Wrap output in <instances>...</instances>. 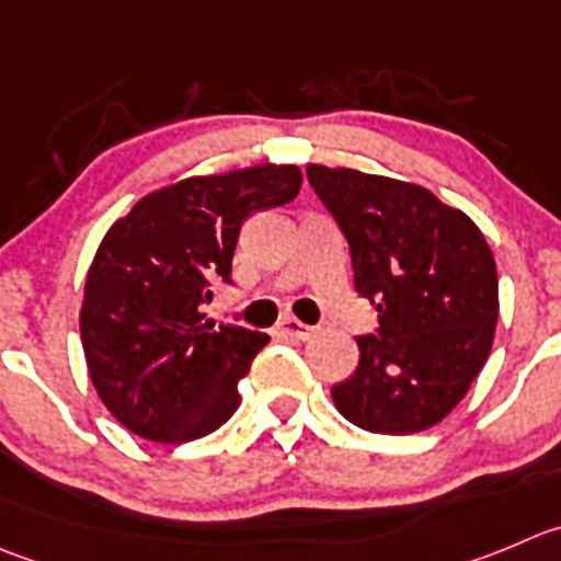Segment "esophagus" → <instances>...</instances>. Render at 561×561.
Instances as JSON below:
<instances>
[{
  "mask_svg": "<svg viewBox=\"0 0 561 561\" xmlns=\"http://www.w3.org/2000/svg\"><path fill=\"white\" fill-rule=\"evenodd\" d=\"M277 333L286 335V339L308 341L313 335V328H311V324H302L300 319H284V322L277 324Z\"/></svg>",
  "mask_w": 561,
  "mask_h": 561,
  "instance_id": "1",
  "label": "esophagus"
}]
</instances>
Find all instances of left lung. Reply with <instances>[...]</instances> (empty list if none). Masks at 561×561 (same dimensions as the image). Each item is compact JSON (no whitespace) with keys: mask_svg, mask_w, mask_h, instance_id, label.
<instances>
[{"mask_svg":"<svg viewBox=\"0 0 561 561\" xmlns=\"http://www.w3.org/2000/svg\"><path fill=\"white\" fill-rule=\"evenodd\" d=\"M350 242L357 295L380 328L357 339L350 380L330 388L360 430L410 435L460 404L482 371L499 322V275L482 231L408 181L350 168L306 170Z\"/></svg>","mask_w":561,"mask_h":561,"instance_id":"left-lung-1","label":"left lung"}]
</instances>
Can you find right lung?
<instances>
[{
  "mask_svg": "<svg viewBox=\"0 0 561 561\" xmlns=\"http://www.w3.org/2000/svg\"><path fill=\"white\" fill-rule=\"evenodd\" d=\"M295 164L192 175L151 192L101 239L79 311L101 402L135 435L186 444L226 424L239 380L270 335L206 319L215 284H231L239 228L295 201Z\"/></svg>",
  "mask_w": 561,
  "mask_h": 561,
  "instance_id": "1",
  "label": "right lung"
}]
</instances>
